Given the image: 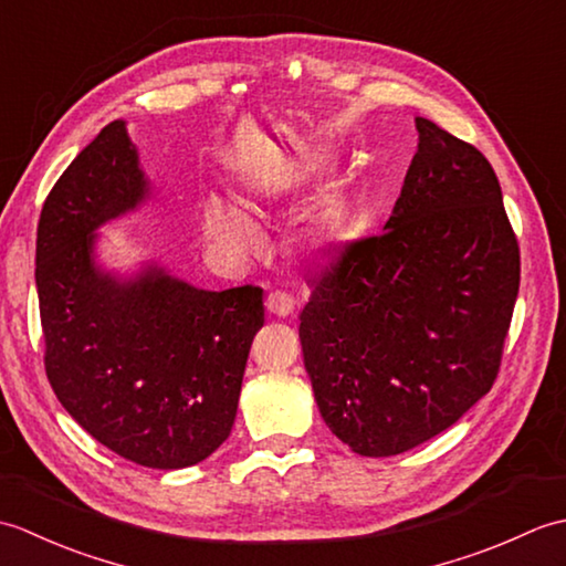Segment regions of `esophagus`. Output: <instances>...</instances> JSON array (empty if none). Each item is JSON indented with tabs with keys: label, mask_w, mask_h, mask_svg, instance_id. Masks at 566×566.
Returning <instances> with one entry per match:
<instances>
[{
	"label": "esophagus",
	"mask_w": 566,
	"mask_h": 566,
	"mask_svg": "<svg viewBox=\"0 0 566 566\" xmlns=\"http://www.w3.org/2000/svg\"><path fill=\"white\" fill-rule=\"evenodd\" d=\"M264 306L272 316H290L294 311V298L284 292H270L268 298H264Z\"/></svg>",
	"instance_id": "34e87169"
}]
</instances>
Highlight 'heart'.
<instances>
[{
  "label": "heart",
  "mask_w": 566,
  "mask_h": 566,
  "mask_svg": "<svg viewBox=\"0 0 566 566\" xmlns=\"http://www.w3.org/2000/svg\"><path fill=\"white\" fill-rule=\"evenodd\" d=\"M201 228L211 243H219L231 250H245L255 240L248 216L219 199H209L203 203Z\"/></svg>",
  "instance_id": "b5f03b06"
}]
</instances>
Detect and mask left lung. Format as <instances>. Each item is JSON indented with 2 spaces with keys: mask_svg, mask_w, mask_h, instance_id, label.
<instances>
[{
  "mask_svg": "<svg viewBox=\"0 0 566 566\" xmlns=\"http://www.w3.org/2000/svg\"><path fill=\"white\" fill-rule=\"evenodd\" d=\"M377 235L308 280L298 338L318 411L363 457L401 454L494 387L521 250L489 160L428 118Z\"/></svg>",
  "mask_w": 566,
  "mask_h": 566,
  "instance_id": "8db88e82",
  "label": "left lung"
}]
</instances>
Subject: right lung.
Returning <instances> with one entry per match:
<instances>
[{"instance_id": "add662e5", "label": "right lung", "mask_w": 566, "mask_h": 566, "mask_svg": "<svg viewBox=\"0 0 566 566\" xmlns=\"http://www.w3.org/2000/svg\"><path fill=\"white\" fill-rule=\"evenodd\" d=\"M146 197L124 122L104 126L60 175L35 238L43 363L57 401L104 448L182 469L231 436L262 290H197L155 264L128 282L102 272L94 231Z\"/></svg>"}]
</instances>
